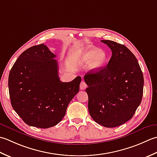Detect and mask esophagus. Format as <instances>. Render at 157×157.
I'll use <instances>...</instances> for the list:
<instances>
[{"label":"esophagus","mask_w":157,"mask_h":157,"mask_svg":"<svg viewBox=\"0 0 157 157\" xmlns=\"http://www.w3.org/2000/svg\"><path fill=\"white\" fill-rule=\"evenodd\" d=\"M87 84H86L84 81H82V82H81V85H80V89H81V90H84V89L87 88Z\"/></svg>","instance_id":"obj_1"}]
</instances>
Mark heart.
Here are the masks:
<instances>
[{"label": "heart", "instance_id": "obj_1", "mask_svg": "<svg viewBox=\"0 0 157 157\" xmlns=\"http://www.w3.org/2000/svg\"><path fill=\"white\" fill-rule=\"evenodd\" d=\"M107 54L104 50L92 45H88L76 53V58L80 63L87 64L89 68L96 70L103 66L107 60Z\"/></svg>", "mask_w": 157, "mask_h": 157}]
</instances>
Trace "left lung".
Here are the masks:
<instances>
[{"mask_svg":"<svg viewBox=\"0 0 157 157\" xmlns=\"http://www.w3.org/2000/svg\"><path fill=\"white\" fill-rule=\"evenodd\" d=\"M112 51L107 66L84 76L88 109L97 123L116 127L130 120L142 101L144 76L133 53L123 44L102 40Z\"/></svg>","mask_w":157,"mask_h":157,"instance_id":"8db88e82","label":"left lung"}]
</instances>
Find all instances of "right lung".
<instances>
[{"mask_svg":"<svg viewBox=\"0 0 157 157\" xmlns=\"http://www.w3.org/2000/svg\"><path fill=\"white\" fill-rule=\"evenodd\" d=\"M56 57L44 44L31 47L19 56L9 73L11 105L30 126L56 125L79 91L81 76L68 82L60 81Z\"/></svg>","mask_w":157,"mask_h":157,"instance_id":"add662e5","label":"right lung"}]
</instances>
